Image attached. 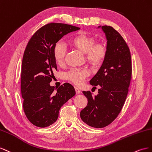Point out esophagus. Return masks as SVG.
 I'll return each instance as SVG.
<instances>
[{
  "label": "esophagus",
  "mask_w": 152,
  "mask_h": 152,
  "mask_svg": "<svg viewBox=\"0 0 152 152\" xmlns=\"http://www.w3.org/2000/svg\"><path fill=\"white\" fill-rule=\"evenodd\" d=\"M75 90H76V94H80L81 91H80V88H77V86H75Z\"/></svg>",
  "instance_id": "esophagus-1"
}]
</instances>
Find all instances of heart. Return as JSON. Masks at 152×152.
Masks as SVG:
<instances>
[{"label": "heart", "mask_w": 152, "mask_h": 152, "mask_svg": "<svg viewBox=\"0 0 152 152\" xmlns=\"http://www.w3.org/2000/svg\"><path fill=\"white\" fill-rule=\"evenodd\" d=\"M69 42L72 47L85 53L86 60L94 66L100 64L106 57V46L102 42L94 43L92 37L85 34H77L71 37ZM53 53L55 62L58 65H62L64 62L66 48L62 42H58L54 46ZM88 75L89 71L87 69H73L67 74L66 77L74 83L81 85Z\"/></svg>", "instance_id": "1"}]
</instances>
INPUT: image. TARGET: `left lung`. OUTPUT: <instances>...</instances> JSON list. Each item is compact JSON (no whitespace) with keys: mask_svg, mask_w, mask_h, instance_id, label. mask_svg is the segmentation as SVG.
I'll list each match as a JSON object with an SVG mask.
<instances>
[{"mask_svg":"<svg viewBox=\"0 0 152 152\" xmlns=\"http://www.w3.org/2000/svg\"><path fill=\"white\" fill-rule=\"evenodd\" d=\"M98 28L105 34L107 53L90 83L100 88L94 97L89 91H83L88 104L80 117L89 126L102 128L113 122L122 109L131 83L132 64L129 48L122 36L110 26Z\"/></svg>","mask_w":152,"mask_h":152,"instance_id":"left-lung-1","label":"left lung"}]
</instances>
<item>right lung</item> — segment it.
I'll return each instance as SVG.
<instances>
[{"mask_svg":"<svg viewBox=\"0 0 152 152\" xmlns=\"http://www.w3.org/2000/svg\"><path fill=\"white\" fill-rule=\"evenodd\" d=\"M78 30L71 25L48 23L37 30L26 47L21 71V96L26 116L37 127L54 124L60 107L76 94L68 83L56 91L50 83L57 71L53 53L55 45L64 36Z\"/></svg>","mask_w":152,"mask_h":152,"instance_id":"obj_1","label":"right lung"}]
</instances>
